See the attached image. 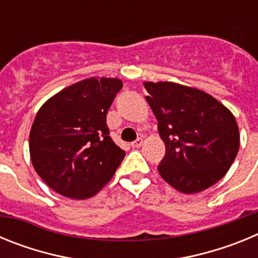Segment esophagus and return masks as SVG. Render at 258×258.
Instances as JSON below:
<instances>
[{
  "label": "esophagus",
  "mask_w": 258,
  "mask_h": 258,
  "mask_svg": "<svg viewBox=\"0 0 258 258\" xmlns=\"http://www.w3.org/2000/svg\"><path fill=\"white\" fill-rule=\"evenodd\" d=\"M142 143H143L142 138H137L134 142H132V147H133V149H138V147H141V146H142Z\"/></svg>",
  "instance_id": "obj_1"
}]
</instances>
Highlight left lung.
Masks as SVG:
<instances>
[{"label":"left lung","instance_id":"left-lung-1","mask_svg":"<svg viewBox=\"0 0 258 258\" xmlns=\"http://www.w3.org/2000/svg\"><path fill=\"white\" fill-rule=\"evenodd\" d=\"M146 101L157 118L165 156L157 170L175 190L195 194L230 169L240 143L236 120L199 89L175 83H145Z\"/></svg>","mask_w":258,"mask_h":258}]
</instances>
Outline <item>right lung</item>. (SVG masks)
Instances as JSON below:
<instances>
[{
  "mask_svg": "<svg viewBox=\"0 0 258 258\" xmlns=\"http://www.w3.org/2000/svg\"><path fill=\"white\" fill-rule=\"evenodd\" d=\"M121 80L92 77L63 89L45 102L29 133L33 168L52 190L88 199L103 188L125 151L111 140L108 108Z\"/></svg>",
  "mask_w": 258,
  "mask_h": 258,
  "instance_id": "1",
  "label": "right lung"
}]
</instances>
